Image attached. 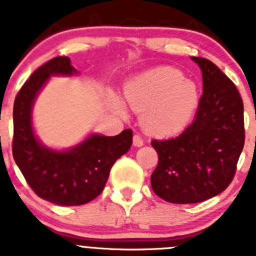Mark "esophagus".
<instances>
[{"label": "esophagus", "mask_w": 256, "mask_h": 256, "mask_svg": "<svg viewBox=\"0 0 256 256\" xmlns=\"http://www.w3.org/2000/svg\"><path fill=\"white\" fill-rule=\"evenodd\" d=\"M142 144H144V140H142L141 136L140 134L133 136V146H136V148H141Z\"/></svg>", "instance_id": "obj_1"}]
</instances>
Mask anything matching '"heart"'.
<instances>
[{
	"label": "heart",
	"instance_id": "heart-1",
	"mask_svg": "<svg viewBox=\"0 0 256 256\" xmlns=\"http://www.w3.org/2000/svg\"><path fill=\"white\" fill-rule=\"evenodd\" d=\"M124 100L133 112L142 114L150 134L170 137L182 132L195 116L200 92L195 82L180 70L162 66L130 79L123 88ZM115 108L126 115V108L112 97Z\"/></svg>",
	"mask_w": 256,
	"mask_h": 256
}]
</instances>
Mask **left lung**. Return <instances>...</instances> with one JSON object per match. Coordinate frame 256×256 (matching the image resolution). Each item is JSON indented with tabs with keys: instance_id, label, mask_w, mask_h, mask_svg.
Here are the masks:
<instances>
[{
	"instance_id": "obj_1",
	"label": "left lung",
	"mask_w": 256,
	"mask_h": 256,
	"mask_svg": "<svg viewBox=\"0 0 256 256\" xmlns=\"http://www.w3.org/2000/svg\"><path fill=\"white\" fill-rule=\"evenodd\" d=\"M191 58L202 73L195 119L176 138L151 142L159 156L151 187L173 204L201 202L224 191L245 144L244 104L236 86L210 60Z\"/></svg>"
}]
</instances>
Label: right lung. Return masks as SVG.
I'll list each match as a JSON object with an SVG mask.
<instances>
[{
	"instance_id": "add662e5",
	"label": "right lung",
	"mask_w": 256,
	"mask_h": 256,
	"mask_svg": "<svg viewBox=\"0 0 256 256\" xmlns=\"http://www.w3.org/2000/svg\"><path fill=\"white\" fill-rule=\"evenodd\" d=\"M76 74L69 58H52L32 74L14 102V160L40 198L61 206H76L96 198L114 162L132 146L130 130L112 137L92 133L65 150L47 148L38 140L32 120L36 98L51 76Z\"/></svg>"
}]
</instances>
